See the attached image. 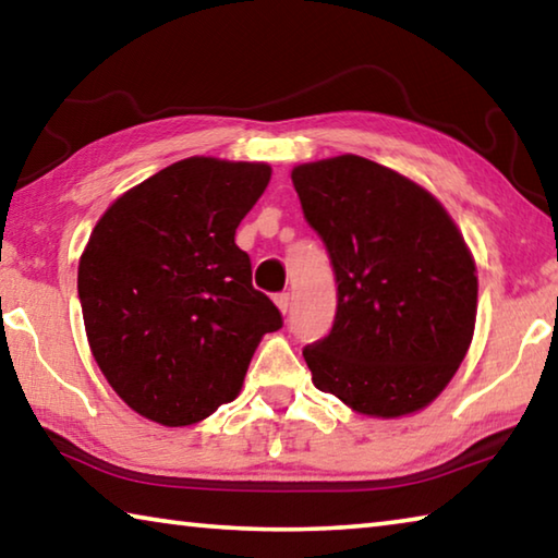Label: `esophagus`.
Returning <instances> with one entry per match:
<instances>
[{"label":"esophagus","mask_w":558,"mask_h":558,"mask_svg":"<svg viewBox=\"0 0 558 558\" xmlns=\"http://www.w3.org/2000/svg\"><path fill=\"white\" fill-rule=\"evenodd\" d=\"M276 305H278V310L282 315H288V310H290V295L288 292H280V295H276Z\"/></svg>","instance_id":"34e87169"}]
</instances>
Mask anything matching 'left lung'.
Wrapping results in <instances>:
<instances>
[{
  "label": "left lung",
  "mask_w": 558,
  "mask_h": 558,
  "mask_svg": "<svg viewBox=\"0 0 558 558\" xmlns=\"http://www.w3.org/2000/svg\"><path fill=\"white\" fill-rule=\"evenodd\" d=\"M290 177L337 278L332 332L302 349L313 384L372 418L426 409L475 332L477 268L456 221L428 189L359 155Z\"/></svg>",
  "instance_id": "8db88e82"
}]
</instances>
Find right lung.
<instances>
[{"label":"right lung","instance_id":"right-lung-1","mask_svg":"<svg viewBox=\"0 0 558 558\" xmlns=\"http://www.w3.org/2000/svg\"><path fill=\"white\" fill-rule=\"evenodd\" d=\"M270 172L186 157L118 196L83 248L90 352L112 391L159 426H192L233 401L263 335L282 327L235 245Z\"/></svg>","mask_w":558,"mask_h":558}]
</instances>
